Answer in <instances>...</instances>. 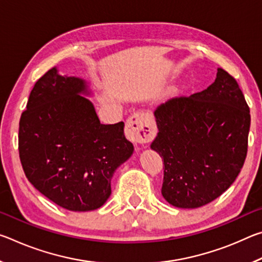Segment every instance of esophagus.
<instances>
[{
    "label": "esophagus",
    "instance_id": "34e87169",
    "mask_svg": "<svg viewBox=\"0 0 262 262\" xmlns=\"http://www.w3.org/2000/svg\"><path fill=\"white\" fill-rule=\"evenodd\" d=\"M126 134L128 139L135 143H148L156 135L151 118L144 113H134L126 123Z\"/></svg>",
    "mask_w": 262,
    "mask_h": 262
}]
</instances>
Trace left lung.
Returning <instances> with one entry per match:
<instances>
[{"instance_id":"left-lung-1","label":"left lung","mask_w":262,"mask_h":262,"mask_svg":"<svg viewBox=\"0 0 262 262\" xmlns=\"http://www.w3.org/2000/svg\"><path fill=\"white\" fill-rule=\"evenodd\" d=\"M158 134L151 149L164 159L162 195L178 208H199L227 190L247 155L250 107L224 69L192 96L176 97L155 111Z\"/></svg>"}]
</instances>
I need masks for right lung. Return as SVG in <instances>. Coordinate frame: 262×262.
<instances>
[{
  "label": "right lung",
  "instance_id": "add662e5",
  "mask_svg": "<svg viewBox=\"0 0 262 262\" xmlns=\"http://www.w3.org/2000/svg\"><path fill=\"white\" fill-rule=\"evenodd\" d=\"M78 77L52 68L38 79L21 113L18 150L26 178L72 211L95 210L111 195L115 170L134 151L125 123H100Z\"/></svg>",
  "mask_w": 262,
  "mask_h": 262
}]
</instances>
